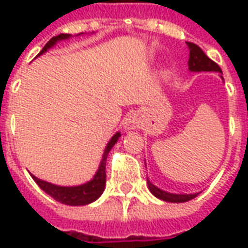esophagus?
Here are the masks:
<instances>
[{
    "label": "esophagus",
    "mask_w": 248,
    "mask_h": 248,
    "mask_svg": "<svg viewBox=\"0 0 248 248\" xmlns=\"http://www.w3.org/2000/svg\"><path fill=\"white\" fill-rule=\"evenodd\" d=\"M140 115L134 113V114H130L129 117L124 119V126L126 130H135L140 127Z\"/></svg>",
    "instance_id": "1"
}]
</instances>
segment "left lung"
Returning <instances> with one entry per match:
<instances>
[{
    "instance_id": "left-lung-1",
    "label": "left lung",
    "mask_w": 248,
    "mask_h": 248,
    "mask_svg": "<svg viewBox=\"0 0 248 248\" xmlns=\"http://www.w3.org/2000/svg\"><path fill=\"white\" fill-rule=\"evenodd\" d=\"M187 46L190 49V58H188V70L190 71H218L222 73L220 67H219L214 61H211L208 58L203 50L195 44L192 42H187ZM147 186L149 190L151 191L153 195H155L158 199H162L165 202H171V203H182V202H188L194 198L197 197L198 192L195 194H172V192L163 191L161 188H158L154 186L153 183L149 181L147 178Z\"/></svg>"
}]
</instances>
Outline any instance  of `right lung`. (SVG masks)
<instances>
[{"mask_svg":"<svg viewBox=\"0 0 248 248\" xmlns=\"http://www.w3.org/2000/svg\"><path fill=\"white\" fill-rule=\"evenodd\" d=\"M71 34H60L53 37L41 50V54H44L49 50L50 47L56 45L57 42H60L62 40H67L70 38ZM121 133H115L111 137V140H108V146L105 147L103 151L102 161L99 163L95 175L93 177L92 181L79 185V186H57L53 183L46 182V181H41L34 175H31V178L34 179L35 183L46 192L49 194L51 198H54L57 202H61L63 204H69V206H85L89 203L97 201L98 198L102 195L103 190H105V185H106V159H108V151L113 149V146L117 143V140H119Z\"/></svg>","mask_w":248,"mask_h":248,"instance_id":"add662e5","label":"right lung"}]
</instances>
